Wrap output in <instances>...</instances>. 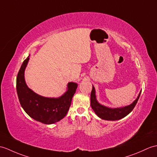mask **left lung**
<instances>
[{
	"mask_svg": "<svg viewBox=\"0 0 157 157\" xmlns=\"http://www.w3.org/2000/svg\"><path fill=\"white\" fill-rule=\"evenodd\" d=\"M141 92L138 94L136 99L134 100L130 105H126L124 107L116 108H108L106 106L100 104L96 100V91L94 87L92 86V92H91V106L93 109L96 114L100 117V118L105 120H118L122 118H124L128 114L132 111L134 108L137 103V101L139 99Z\"/></svg>",
	"mask_w": 157,
	"mask_h": 157,
	"instance_id": "1",
	"label": "left lung"
}]
</instances>
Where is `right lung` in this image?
Masks as SVG:
<instances>
[{
	"label": "right lung",
	"mask_w": 157,
	"mask_h": 157,
	"mask_svg": "<svg viewBox=\"0 0 157 157\" xmlns=\"http://www.w3.org/2000/svg\"><path fill=\"white\" fill-rule=\"evenodd\" d=\"M29 60L28 57L23 61L17 78V92L21 106L30 117L38 122L45 124L59 122L67 114L78 84L68 83L67 92L59 98L39 96L29 88L25 82V70Z\"/></svg>",
	"instance_id": "right-lung-1"
}]
</instances>
